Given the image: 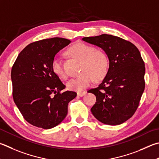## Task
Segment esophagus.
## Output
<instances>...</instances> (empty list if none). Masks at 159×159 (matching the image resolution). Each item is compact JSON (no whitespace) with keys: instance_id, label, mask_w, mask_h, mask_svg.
Returning a JSON list of instances; mask_svg holds the SVG:
<instances>
[{"instance_id":"esophagus-1","label":"esophagus","mask_w":159,"mask_h":159,"mask_svg":"<svg viewBox=\"0 0 159 159\" xmlns=\"http://www.w3.org/2000/svg\"><path fill=\"white\" fill-rule=\"evenodd\" d=\"M86 93H87V92H78L77 95L79 97H83V96H84V95L86 94Z\"/></svg>"}]
</instances>
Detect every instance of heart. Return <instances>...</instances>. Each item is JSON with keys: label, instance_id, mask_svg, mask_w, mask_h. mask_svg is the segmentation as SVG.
I'll list each match as a JSON object with an SVG mask.
<instances>
[{"label": "heart", "instance_id": "obj_1", "mask_svg": "<svg viewBox=\"0 0 159 159\" xmlns=\"http://www.w3.org/2000/svg\"><path fill=\"white\" fill-rule=\"evenodd\" d=\"M68 54L80 62L79 76L67 82V87L71 90L80 92L89 87L94 80L99 82L107 75L109 70L108 57L104 51L96 49L94 46L78 43L69 48ZM53 73L60 79L67 76L62 60L58 56L53 57L51 62Z\"/></svg>", "mask_w": 159, "mask_h": 159}]
</instances>
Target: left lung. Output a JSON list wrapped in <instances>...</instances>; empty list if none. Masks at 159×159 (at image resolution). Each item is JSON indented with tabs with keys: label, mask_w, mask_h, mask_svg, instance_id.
<instances>
[{
	"label": "left lung",
	"mask_w": 159,
	"mask_h": 159,
	"mask_svg": "<svg viewBox=\"0 0 159 159\" xmlns=\"http://www.w3.org/2000/svg\"><path fill=\"white\" fill-rule=\"evenodd\" d=\"M82 39L102 48L109 60L106 76L99 87L89 90L97 99L92 113L105 125H121L134 115L145 89V67L140 51L131 42L111 34Z\"/></svg>",
	"instance_id": "left-lung-1"
}]
</instances>
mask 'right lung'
<instances>
[{
	"label": "right lung",
	"mask_w": 159,
	"mask_h": 159,
	"mask_svg": "<svg viewBox=\"0 0 159 159\" xmlns=\"http://www.w3.org/2000/svg\"><path fill=\"white\" fill-rule=\"evenodd\" d=\"M70 40L60 37L28 44L19 54L11 71L14 102L30 125L44 129L53 128L67 115L69 102L76 97L65 88L53 73L51 62Z\"/></svg>",
	"instance_id": "add662e5"
}]
</instances>
